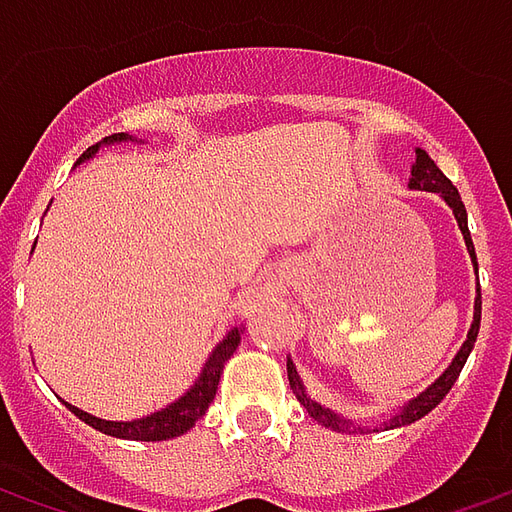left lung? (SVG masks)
Masks as SVG:
<instances>
[{
    "mask_svg": "<svg viewBox=\"0 0 512 512\" xmlns=\"http://www.w3.org/2000/svg\"><path fill=\"white\" fill-rule=\"evenodd\" d=\"M417 153V161H414V169H411V189H425V191H436V194H441L444 200L450 202V208L455 211V219H458V227H461L463 233V241H466V246H469V255H472L474 266H477V257H474V244H472V235H469V224H466V208H463V200L461 194H458V189L452 186V180L441 172L436 164H433V158L425 153V150H414ZM480 312H483V296L477 293V301H474V323L472 329H469V337H466V343H463V348L458 351V356L452 359V365L444 370V376L436 381V384L430 386V389H425L422 395L414 397L411 403H408L400 414H397L392 422H389V428H400V425H408V422H417L419 417H425L428 411H433V408L439 406L441 400L447 397V392L452 389V384L458 381V376H461L463 365H466V359H469V354H472L474 348V340H477V332H480ZM288 378H290V386L296 389V397H299V403L307 411H310L312 419H318L321 425H326V428L332 430H340V433H348V425L351 422H345V419H340L337 414H332L329 408H321L318 403H312L310 397L304 395V386H301V378L299 373H296V367H293V362H288ZM356 430V428H354Z\"/></svg>",
    "mask_w": 512,
    "mask_h": 512,
    "instance_id": "1",
    "label": "left lung"
}]
</instances>
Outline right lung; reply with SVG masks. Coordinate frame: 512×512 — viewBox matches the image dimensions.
<instances>
[{"label":"right lung","instance_id":"obj_1","mask_svg":"<svg viewBox=\"0 0 512 512\" xmlns=\"http://www.w3.org/2000/svg\"><path fill=\"white\" fill-rule=\"evenodd\" d=\"M117 139H126V134H112L106 136V142H117ZM98 150V145L87 147L79 161L82 158H90ZM241 334L244 329H233V332L224 337L222 343L216 345V351L208 359V365L202 370V376L197 378V384L191 386V392L180 397L178 403H172L164 411H158V414H150L145 419H136V422H104V419L90 417V414H84L79 408L68 406L76 414V417L87 422V425H93L95 430H101V433H109V436H120V439H134V441H164L172 439V436H180L183 430H189L197 419L205 414V408L211 406L213 395H216V386H219V378H222V367L224 362L233 356V351L241 343Z\"/></svg>","mask_w":512,"mask_h":512}]
</instances>
